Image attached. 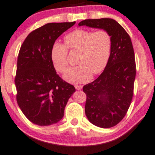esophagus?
Listing matches in <instances>:
<instances>
[{"label":"esophagus","instance_id":"esophagus-1","mask_svg":"<svg viewBox=\"0 0 155 155\" xmlns=\"http://www.w3.org/2000/svg\"><path fill=\"white\" fill-rule=\"evenodd\" d=\"M82 86H81V85H77V86H75V88L76 89H77V90H81V89L82 88Z\"/></svg>","mask_w":155,"mask_h":155}]
</instances>
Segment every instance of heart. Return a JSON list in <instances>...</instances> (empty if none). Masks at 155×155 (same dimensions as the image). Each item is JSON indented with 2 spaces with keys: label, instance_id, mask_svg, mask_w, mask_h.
Returning a JSON list of instances; mask_svg holds the SVG:
<instances>
[{
  "label": "heart",
  "instance_id": "1",
  "mask_svg": "<svg viewBox=\"0 0 155 155\" xmlns=\"http://www.w3.org/2000/svg\"><path fill=\"white\" fill-rule=\"evenodd\" d=\"M66 45L54 43L51 59L54 67L64 72L68 67V48L79 51L77 66L70 67L64 74V80L71 84H80L90 80L93 74L101 73L107 64L112 49V37L105 30L77 29L64 36Z\"/></svg>",
  "mask_w": 155,
  "mask_h": 155
}]
</instances>
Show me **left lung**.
Segmentation results:
<instances>
[{
    "instance_id": "obj_1",
    "label": "left lung",
    "mask_w": 155,
    "mask_h": 155,
    "mask_svg": "<svg viewBox=\"0 0 155 155\" xmlns=\"http://www.w3.org/2000/svg\"><path fill=\"white\" fill-rule=\"evenodd\" d=\"M78 26L105 30L112 37V49L103 72L85 85V112L91 123L100 128H111L126 114L134 95L136 61L129 35L114 19H85Z\"/></svg>"
}]
</instances>
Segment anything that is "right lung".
Returning <instances> with one entry per match:
<instances>
[{"label":"right lung","mask_w":155,"mask_h":155,"mask_svg":"<svg viewBox=\"0 0 155 155\" xmlns=\"http://www.w3.org/2000/svg\"><path fill=\"white\" fill-rule=\"evenodd\" d=\"M75 23L46 24L28 35L19 50L15 78L17 102L25 117L36 125L60 121L76 91L57 74L51 59L56 39Z\"/></svg>","instance_id":"obj_1"}]
</instances>
